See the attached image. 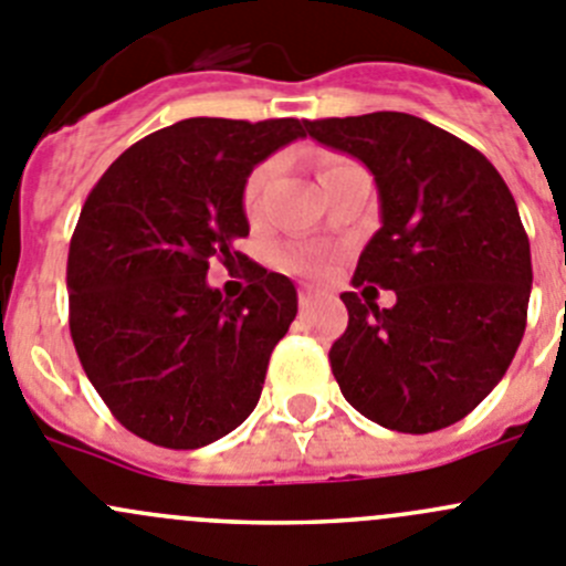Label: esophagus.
<instances>
[{
  "mask_svg": "<svg viewBox=\"0 0 566 566\" xmlns=\"http://www.w3.org/2000/svg\"><path fill=\"white\" fill-rule=\"evenodd\" d=\"M315 298H317V293L310 287V284H304V287L298 290V304H301V306H310Z\"/></svg>",
  "mask_w": 566,
  "mask_h": 566,
  "instance_id": "esophagus-1",
  "label": "esophagus"
}]
</instances>
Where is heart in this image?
Returning a JSON list of instances; mask_svg holds the SVG:
<instances>
[{"mask_svg": "<svg viewBox=\"0 0 566 566\" xmlns=\"http://www.w3.org/2000/svg\"><path fill=\"white\" fill-rule=\"evenodd\" d=\"M339 163H326V166L321 168V177H326L332 168H337ZM268 179V166L256 168V171H251V177L245 179V190H243V207L249 216H256V207H260V193H262V185H265ZM282 265L287 268V271H301V273H315L321 271V256L312 254V251H287V254L282 256Z\"/></svg>", "mask_w": 566, "mask_h": 566, "instance_id": "1", "label": "heart"}]
</instances>
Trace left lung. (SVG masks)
I'll use <instances>...</instances> for the list:
<instances>
[{
	"instance_id": "8db88e82",
	"label": "left lung",
	"mask_w": 566,
	"mask_h": 566,
	"mask_svg": "<svg viewBox=\"0 0 566 566\" xmlns=\"http://www.w3.org/2000/svg\"><path fill=\"white\" fill-rule=\"evenodd\" d=\"M310 137L365 163L381 229L343 293L348 328L328 350L345 400L403 434L453 426L495 389L525 332L531 245L512 190L490 160L409 113L304 120Z\"/></svg>"
}]
</instances>
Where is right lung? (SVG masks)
I'll use <instances>...</instances> for the list:
<instances>
[{"label":"right lung","instance_id":"1","mask_svg":"<svg viewBox=\"0 0 566 566\" xmlns=\"http://www.w3.org/2000/svg\"><path fill=\"white\" fill-rule=\"evenodd\" d=\"M304 120L185 118L137 140L87 196L69 249L76 356L115 420L155 446L193 451L254 411L268 359L298 295L249 262V287L223 298L210 260L243 265L245 179Z\"/></svg>","mask_w":566,"mask_h":566}]
</instances>
